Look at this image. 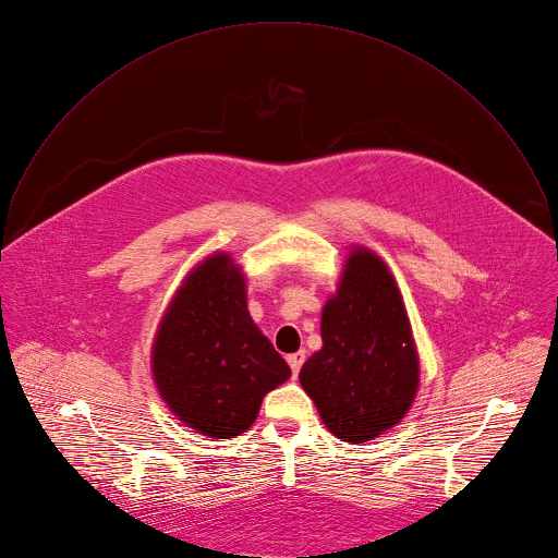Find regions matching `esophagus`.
Segmentation results:
<instances>
[{
  "label": "esophagus",
  "instance_id": "obj_1",
  "mask_svg": "<svg viewBox=\"0 0 558 558\" xmlns=\"http://www.w3.org/2000/svg\"><path fill=\"white\" fill-rule=\"evenodd\" d=\"M303 362H305V351H296V353H290V355H288V364H290V368H292V375H294V377L299 375V371H301Z\"/></svg>",
  "mask_w": 558,
  "mask_h": 558
}]
</instances>
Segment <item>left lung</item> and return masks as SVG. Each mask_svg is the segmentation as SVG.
Instances as JSON below:
<instances>
[{
    "label": "left lung",
    "mask_w": 558,
    "mask_h": 558,
    "mask_svg": "<svg viewBox=\"0 0 558 558\" xmlns=\"http://www.w3.org/2000/svg\"><path fill=\"white\" fill-rule=\"evenodd\" d=\"M323 349L299 379L331 434L364 442L408 412L418 364L410 323L390 270L371 251L347 259L338 294L320 323Z\"/></svg>",
    "instance_id": "obj_1"
}]
</instances>
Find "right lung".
Instances as JSON below:
<instances>
[{
	"instance_id": "1",
	"label": "right lung",
	"mask_w": 558,
	"mask_h": 558,
	"mask_svg": "<svg viewBox=\"0 0 558 558\" xmlns=\"http://www.w3.org/2000/svg\"><path fill=\"white\" fill-rule=\"evenodd\" d=\"M157 388L190 427L233 438L290 366L253 323L244 277L229 255H211L179 288L153 349Z\"/></svg>"
}]
</instances>
